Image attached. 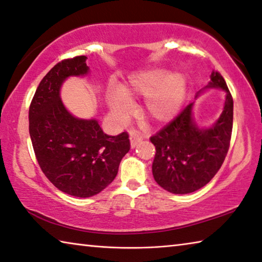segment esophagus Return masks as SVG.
Returning <instances> with one entry per match:
<instances>
[{"label":"esophagus","instance_id":"34e87169","mask_svg":"<svg viewBox=\"0 0 262 262\" xmlns=\"http://www.w3.org/2000/svg\"><path fill=\"white\" fill-rule=\"evenodd\" d=\"M143 141V137H141L139 134H132L130 136V143H131V147L135 148L136 146H138V145Z\"/></svg>","mask_w":262,"mask_h":262}]
</instances>
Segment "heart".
<instances>
[{
    "instance_id": "1",
    "label": "heart",
    "mask_w": 262,
    "mask_h": 262,
    "mask_svg": "<svg viewBox=\"0 0 262 262\" xmlns=\"http://www.w3.org/2000/svg\"><path fill=\"white\" fill-rule=\"evenodd\" d=\"M188 81L182 73H169L164 68L138 73L123 85L121 93H111L108 103L111 110L119 116L126 115L127 100L146 97L141 108V116L149 124L161 125L169 122L181 109L187 96Z\"/></svg>"
}]
</instances>
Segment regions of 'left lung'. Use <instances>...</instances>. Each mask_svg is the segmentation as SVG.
<instances>
[{
    "mask_svg": "<svg viewBox=\"0 0 262 262\" xmlns=\"http://www.w3.org/2000/svg\"><path fill=\"white\" fill-rule=\"evenodd\" d=\"M208 88H220L226 93L224 109L212 126L197 125L192 117L194 103H190L149 138L156 146L154 180L173 194H189L204 187L220 170L229 151L233 124L232 96L224 78L216 71L203 89Z\"/></svg>",
    "mask_w": 262,
    "mask_h": 262,
    "instance_id": "8db88e82",
    "label": "left lung"
}]
</instances>
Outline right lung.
I'll return each instance as SVG.
<instances>
[{"mask_svg":"<svg viewBox=\"0 0 262 262\" xmlns=\"http://www.w3.org/2000/svg\"><path fill=\"white\" fill-rule=\"evenodd\" d=\"M87 57L65 59L42 78L29 109V131L42 173L59 190L91 197L114 181L130 151L126 132L108 136L96 119H81L68 111L60 88L70 76L88 74Z\"/></svg>","mask_w":262,"mask_h":262,"instance_id":"add662e5","label":"right lung"}]
</instances>
